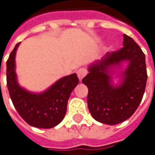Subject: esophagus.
Listing matches in <instances>:
<instances>
[{
	"mask_svg": "<svg viewBox=\"0 0 155 155\" xmlns=\"http://www.w3.org/2000/svg\"><path fill=\"white\" fill-rule=\"evenodd\" d=\"M77 75L78 78H79V80L80 81H81L83 78L85 77L86 75H87V70L86 69V68H79L77 70Z\"/></svg>",
	"mask_w": 155,
	"mask_h": 155,
	"instance_id": "34e87169",
	"label": "esophagus"
}]
</instances>
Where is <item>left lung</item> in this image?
<instances>
[{
	"label": "left lung",
	"mask_w": 155,
	"mask_h": 155,
	"mask_svg": "<svg viewBox=\"0 0 155 155\" xmlns=\"http://www.w3.org/2000/svg\"><path fill=\"white\" fill-rule=\"evenodd\" d=\"M129 61L122 73L120 85L111 81V68ZM82 83L88 88L87 106L92 117L99 123L114 125L130 118L141 103L147 74L145 54L133 38L124 34V47L108 52L91 64Z\"/></svg>",
	"instance_id": "obj_1"
}]
</instances>
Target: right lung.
<instances>
[{"instance_id":"1","label":"right lung","mask_w":155,"mask_h":155,"mask_svg":"<svg viewBox=\"0 0 155 155\" xmlns=\"http://www.w3.org/2000/svg\"><path fill=\"white\" fill-rule=\"evenodd\" d=\"M18 43L7 61V85L10 98L19 116L29 125L51 129L61 123L67 110L68 98L79 83L76 74L61 78L44 93L33 94L22 88L15 73Z\"/></svg>"}]
</instances>
